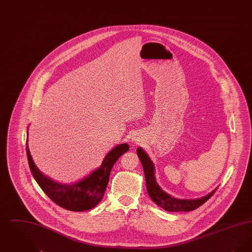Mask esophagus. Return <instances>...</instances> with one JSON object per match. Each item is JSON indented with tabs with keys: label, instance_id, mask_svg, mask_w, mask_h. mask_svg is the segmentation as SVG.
Returning <instances> with one entry per match:
<instances>
[{
	"label": "esophagus",
	"instance_id": "34e87169",
	"mask_svg": "<svg viewBox=\"0 0 252 252\" xmlns=\"http://www.w3.org/2000/svg\"><path fill=\"white\" fill-rule=\"evenodd\" d=\"M132 140H133V141H136V140H137V139H135V138H133V139H132Z\"/></svg>",
	"mask_w": 252,
	"mask_h": 252
}]
</instances>
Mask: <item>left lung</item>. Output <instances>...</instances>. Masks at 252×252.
Wrapping results in <instances>:
<instances>
[{
  "instance_id": "obj_1",
  "label": "left lung",
  "mask_w": 252,
  "mask_h": 252,
  "mask_svg": "<svg viewBox=\"0 0 252 252\" xmlns=\"http://www.w3.org/2000/svg\"><path fill=\"white\" fill-rule=\"evenodd\" d=\"M137 154L139 158L143 164L144 168V176H145V182H146V189L149 196L155 203L159 206L160 208L164 209L168 212H191L198 207H200L202 204L205 203L216 191L214 190L210 192L206 196L197 199H178L175 197H172L166 192H163L159 186L158 185L155 180V174H154V165L149 157L146 155L142 148L137 149Z\"/></svg>"
}]
</instances>
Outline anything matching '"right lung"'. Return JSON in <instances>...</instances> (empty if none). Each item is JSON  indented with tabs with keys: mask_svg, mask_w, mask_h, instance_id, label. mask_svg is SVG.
<instances>
[{
	"mask_svg": "<svg viewBox=\"0 0 252 252\" xmlns=\"http://www.w3.org/2000/svg\"><path fill=\"white\" fill-rule=\"evenodd\" d=\"M27 139V159L34 179L51 200L61 208L72 212H83L93 209L102 200L108 186L109 174L114 163L123 154L129 150L128 144L117 145L105 157L102 165L91 175L75 184L62 185L50 180L38 171L30 155Z\"/></svg>",
	"mask_w": 252,
	"mask_h": 252,
	"instance_id": "right-lung-1",
	"label": "right lung"
}]
</instances>
